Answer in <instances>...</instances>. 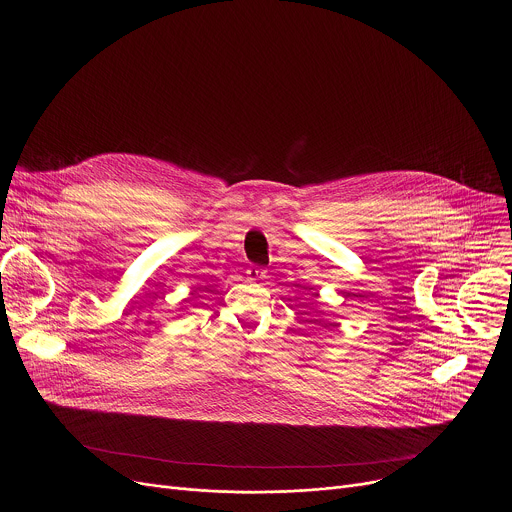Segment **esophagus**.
Segmentation results:
<instances>
[{
	"label": "esophagus",
	"mask_w": 512,
	"mask_h": 512,
	"mask_svg": "<svg viewBox=\"0 0 512 512\" xmlns=\"http://www.w3.org/2000/svg\"><path fill=\"white\" fill-rule=\"evenodd\" d=\"M263 277H265V271H263V269H259V267H255V265L247 269V279H249V281L255 283V281H259V279H263Z\"/></svg>",
	"instance_id": "1"
}]
</instances>
